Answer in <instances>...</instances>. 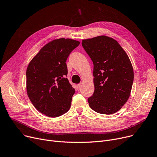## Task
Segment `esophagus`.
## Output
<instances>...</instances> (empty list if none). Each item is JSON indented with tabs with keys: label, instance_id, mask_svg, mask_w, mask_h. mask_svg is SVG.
Wrapping results in <instances>:
<instances>
[{
	"label": "esophagus",
	"instance_id": "34e87169",
	"mask_svg": "<svg viewBox=\"0 0 157 157\" xmlns=\"http://www.w3.org/2000/svg\"><path fill=\"white\" fill-rule=\"evenodd\" d=\"M81 86H82V84H81V83H79V84H78L77 85V87H78V89H80L81 88Z\"/></svg>",
	"mask_w": 157,
	"mask_h": 157
}]
</instances>
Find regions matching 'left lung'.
<instances>
[{
	"label": "left lung",
	"instance_id": "1",
	"mask_svg": "<svg viewBox=\"0 0 157 157\" xmlns=\"http://www.w3.org/2000/svg\"><path fill=\"white\" fill-rule=\"evenodd\" d=\"M82 46L93 63L95 91L88 98L90 108L101 114L116 113L128 101L133 83L128 56L116 40L106 36L83 40Z\"/></svg>",
	"mask_w": 157,
	"mask_h": 157
}]
</instances>
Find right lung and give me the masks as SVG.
<instances>
[{"label":"right lung","mask_w":157,"mask_h":157,"mask_svg":"<svg viewBox=\"0 0 157 157\" xmlns=\"http://www.w3.org/2000/svg\"><path fill=\"white\" fill-rule=\"evenodd\" d=\"M79 44L69 38L52 41L40 50L28 66V96L34 107L48 117L60 116L71 107L75 90L66 78V62Z\"/></svg>","instance_id":"add662e5"}]
</instances>
